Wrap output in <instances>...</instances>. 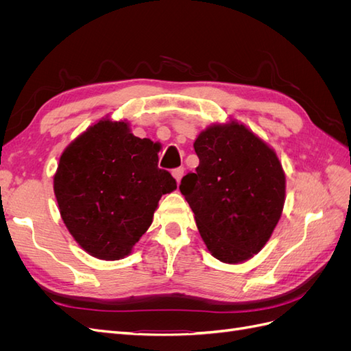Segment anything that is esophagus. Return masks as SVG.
Segmentation results:
<instances>
[{
	"label": "esophagus",
	"instance_id": "esophagus-1",
	"mask_svg": "<svg viewBox=\"0 0 351 351\" xmlns=\"http://www.w3.org/2000/svg\"><path fill=\"white\" fill-rule=\"evenodd\" d=\"M183 176H184V168L183 167L173 169V177L177 180V183H180V180L183 178Z\"/></svg>",
	"mask_w": 351,
	"mask_h": 351
}]
</instances>
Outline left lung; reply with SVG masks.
I'll use <instances>...</instances> for the list:
<instances>
[{
  "label": "left lung",
  "instance_id": "obj_1",
  "mask_svg": "<svg viewBox=\"0 0 351 351\" xmlns=\"http://www.w3.org/2000/svg\"><path fill=\"white\" fill-rule=\"evenodd\" d=\"M199 156L180 192L202 240L224 263L246 262L271 239L282 214L285 174L272 147L237 120L212 124L193 143Z\"/></svg>",
  "mask_w": 351,
  "mask_h": 351
}]
</instances>
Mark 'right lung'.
I'll use <instances>...</instances> for the list:
<instances>
[{"label":"right lung","mask_w":351,"mask_h":351,"mask_svg":"<svg viewBox=\"0 0 351 351\" xmlns=\"http://www.w3.org/2000/svg\"><path fill=\"white\" fill-rule=\"evenodd\" d=\"M161 145L108 117L88 127L60 156L54 193L62 221L90 256H129L176 180L158 168Z\"/></svg>","instance_id":"add662e5"}]
</instances>
